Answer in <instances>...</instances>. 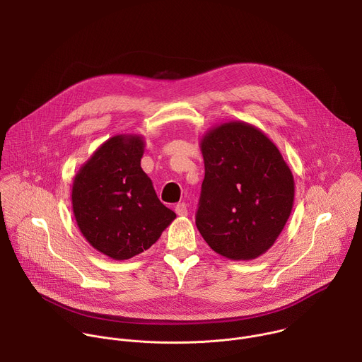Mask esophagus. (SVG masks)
Masks as SVG:
<instances>
[{
	"mask_svg": "<svg viewBox=\"0 0 362 362\" xmlns=\"http://www.w3.org/2000/svg\"><path fill=\"white\" fill-rule=\"evenodd\" d=\"M175 211H176V214H177L179 216H186V215H187V204L183 203V202H182V203H177Z\"/></svg>",
	"mask_w": 362,
	"mask_h": 362,
	"instance_id": "obj_1",
	"label": "esophagus"
}]
</instances>
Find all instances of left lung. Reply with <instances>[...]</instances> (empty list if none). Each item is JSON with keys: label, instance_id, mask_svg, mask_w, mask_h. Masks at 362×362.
I'll use <instances>...</instances> for the list:
<instances>
[{"label": "left lung", "instance_id": "8db88e82", "mask_svg": "<svg viewBox=\"0 0 362 362\" xmlns=\"http://www.w3.org/2000/svg\"><path fill=\"white\" fill-rule=\"evenodd\" d=\"M204 162L196 226L230 261L264 255L284 230L295 182L275 143L245 122H226L200 140Z\"/></svg>", "mask_w": 362, "mask_h": 362}]
</instances>
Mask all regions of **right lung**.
I'll return each mask as SVG.
<instances>
[{
  "label": "right lung",
  "mask_w": 362,
  "mask_h": 362,
  "mask_svg": "<svg viewBox=\"0 0 362 362\" xmlns=\"http://www.w3.org/2000/svg\"><path fill=\"white\" fill-rule=\"evenodd\" d=\"M144 139L117 134L103 143L73 180L71 204L86 240L115 261L147 250L175 221L140 160Z\"/></svg>",
  "instance_id": "add662e5"
}]
</instances>
